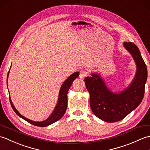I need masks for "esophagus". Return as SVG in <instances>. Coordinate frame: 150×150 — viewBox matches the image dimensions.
<instances>
[{
	"instance_id": "obj_1",
	"label": "esophagus",
	"mask_w": 150,
	"mask_h": 150,
	"mask_svg": "<svg viewBox=\"0 0 150 150\" xmlns=\"http://www.w3.org/2000/svg\"><path fill=\"white\" fill-rule=\"evenodd\" d=\"M87 75H88V71L84 69H82L80 71V73H79V77L81 79L84 78L85 77H86Z\"/></svg>"
}]
</instances>
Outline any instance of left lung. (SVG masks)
I'll use <instances>...</instances> for the list:
<instances>
[{"label":"left lung","mask_w":150,"mask_h":150,"mask_svg":"<svg viewBox=\"0 0 150 150\" xmlns=\"http://www.w3.org/2000/svg\"><path fill=\"white\" fill-rule=\"evenodd\" d=\"M124 46L132 54L137 68L134 80L126 90L119 94L112 93L97 74L84 79L86 86L90 94L91 111L95 116L107 122L122 120L141 104L144 95L147 67L135 44L126 42Z\"/></svg>","instance_id":"8db88e82"}]
</instances>
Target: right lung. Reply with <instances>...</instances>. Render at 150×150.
I'll list each match as a JSON object with an SVG mask.
<instances>
[{"label": "right lung", "mask_w": 150, "mask_h": 150, "mask_svg": "<svg viewBox=\"0 0 150 150\" xmlns=\"http://www.w3.org/2000/svg\"><path fill=\"white\" fill-rule=\"evenodd\" d=\"M79 72H75L74 73H73V74L70 75L69 77L64 81V82L61 88H60V90L59 91V100L55 108V110H54L53 112L49 117L48 119H47L44 121H42V122H35V121H32L30 119H26V117L21 115L18 112V111L15 109V108L14 107L13 104L11 100L10 97L9 96V101H10L11 106L13 108V111L16 113V114L17 115L22 118V119H24L25 120H26L27 122H28L29 123L37 126L45 127L57 122V120H59V119H61L66 112V110L67 109V106H68V97H67V94H68L69 89L70 87H71L73 81H74L76 78H77L79 77ZM8 77H7V84H8Z\"/></svg>", "instance_id": "1"}]
</instances>
